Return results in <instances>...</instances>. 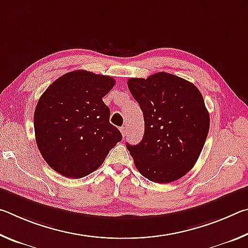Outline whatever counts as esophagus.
I'll return each mask as SVG.
<instances>
[{
	"label": "esophagus",
	"instance_id": "1",
	"mask_svg": "<svg viewBox=\"0 0 248 248\" xmlns=\"http://www.w3.org/2000/svg\"><path fill=\"white\" fill-rule=\"evenodd\" d=\"M120 131H121V134H123V136L124 137L125 134H127V127H121Z\"/></svg>",
	"mask_w": 248,
	"mask_h": 248
}]
</instances>
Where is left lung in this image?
Returning <instances> with one entry per match:
<instances>
[{"label":"left lung","instance_id":"8db88e82","mask_svg":"<svg viewBox=\"0 0 248 248\" xmlns=\"http://www.w3.org/2000/svg\"><path fill=\"white\" fill-rule=\"evenodd\" d=\"M128 87L144 117V136L127 144L134 165L151 182L167 184L186 175L202 151L210 116L200 91L170 73L129 78Z\"/></svg>","mask_w":248,"mask_h":248}]
</instances>
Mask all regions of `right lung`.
<instances>
[{
    "instance_id": "add662e5",
    "label": "right lung",
    "mask_w": 248,
    "mask_h": 248,
    "mask_svg": "<svg viewBox=\"0 0 248 248\" xmlns=\"http://www.w3.org/2000/svg\"><path fill=\"white\" fill-rule=\"evenodd\" d=\"M115 84L107 75L77 70L57 78L41 95L33 115L36 142L57 173L85 177L123 140L103 102Z\"/></svg>"
}]
</instances>
